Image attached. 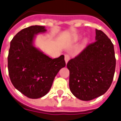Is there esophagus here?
Segmentation results:
<instances>
[{
  "label": "esophagus",
  "instance_id": "esophagus-1",
  "mask_svg": "<svg viewBox=\"0 0 121 121\" xmlns=\"http://www.w3.org/2000/svg\"><path fill=\"white\" fill-rule=\"evenodd\" d=\"M69 60H70V56H69L68 55H65V62H66V63H68V61H69Z\"/></svg>",
  "mask_w": 121,
  "mask_h": 121
}]
</instances>
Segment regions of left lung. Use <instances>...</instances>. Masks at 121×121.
I'll use <instances>...</instances> for the list:
<instances>
[{"label": "left lung", "instance_id": "8db88e82", "mask_svg": "<svg viewBox=\"0 0 121 121\" xmlns=\"http://www.w3.org/2000/svg\"><path fill=\"white\" fill-rule=\"evenodd\" d=\"M95 41L88 44L66 65L71 92L82 100L103 95L112 82L116 57L114 45L105 33L96 29Z\"/></svg>", "mask_w": 121, "mask_h": 121}]
</instances>
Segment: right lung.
Returning a JSON list of instances; mask_svg holds the SVG:
<instances>
[{
    "instance_id": "right-lung-1",
    "label": "right lung",
    "mask_w": 121,
    "mask_h": 121,
    "mask_svg": "<svg viewBox=\"0 0 121 121\" xmlns=\"http://www.w3.org/2000/svg\"><path fill=\"white\" fill-rule=\"evenodd\" d=\"M46 31L44 26H32L22 29L10 41L9 75L14 87L30 99L45 95L59 70L66 65L64 55L51 59L33 45L35 35Z\"/></svg>"
}]
</instances>
